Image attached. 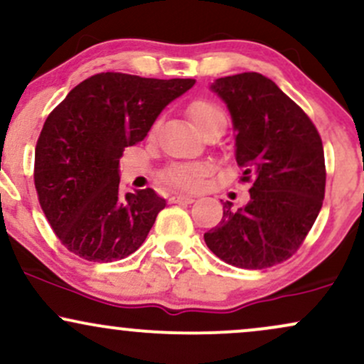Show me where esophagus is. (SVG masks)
Here are the masks:
<instances>
[{"mask_svg": "<svg viewBox=\"0 0 364 364\" xmlns=\"http://www.w3.org/2000/svg\"><path fill=\"white\" fill-rule=\"evenodd\" d=\"M171 203H193L195 198L193 196H188V195H173L169 198Z\"/></svg>", "mask_w": 364, "mask_h": 364, "instance_id": "34e87169", "label": "esophagus"}]
</instances>
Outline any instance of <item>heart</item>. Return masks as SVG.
Here are the masks:
<instances>
[{
  "mask_svg": "<svg viewBox=\"0 0 364 364\" xmlns=\"http://www.w3.org/2000/svg\"><path fill=\"white\" fill-rule=\"evenodd\" d=\"M190 116L198 129L205 127L208 121L224 118L223 111L219 107H215L214 104L205 101L191 104ZM208 173H210V168L207 164H176L164 171L162 179L168 185L179 188V190H196V188L202 185L203 178Z\"/></svg>",
  "mask_w": 364,
  "mask_h": 364,
  "instance_id": "heart-1",
  "label": "heart"
}]
</instances>
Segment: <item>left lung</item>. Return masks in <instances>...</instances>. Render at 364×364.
<instances>
[{
  "instance_id": "1",
  "label": "left lung",
  "mask_w": 364,
  "mask_h": 364,
  "mask_svg": "<svg viewBox=\"0 0 364 364\" xmlns=\"http://www.w3.org/2000/svg\"><path fill=\"white\" fill-rule=\"evenodd\" d=\"M210 90L231 114L236 162L253 186L245 207L224 203L220 223L203 237L229 265L267 269L299 248L320 214L323 145L301 107L260 73L217 78Z\"/></svg>"
}]
</instances>
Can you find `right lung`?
<instances>
[{"label":"right lung","mask_w":364,"mask_h":364,"mask_svg":"<svg viewBox=\"0 0 364 364\" xmlns=\"http://www.w3.org/2000/svg\"><path fill=\"white\" fill-rule=\"evenodd\" d=\"M193 85V78L99 73L48 116L37 140L34 183L46 219L70 252L104 263L144 245L166 200L152 188L121 195L119 157Z\"/></svg>","instance_id":"obj_1"}]
</instances>
